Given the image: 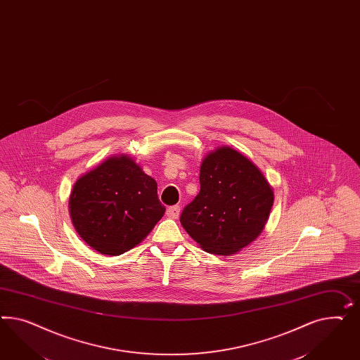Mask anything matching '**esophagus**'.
Instances as JSON below:
<instances>
[{"mask_svg": "<svg viewBox=\"0 0 360 360\" xmlns=\"http://www.w3.org/2000/svg\"><path fill=\"white\" fill-rule=\"evenodd\" d=\"M167 216H168V218H171V219L179 218V216H180V206H169L167 209Z\"/></svg>", "mask_w": 360, "mask_h": 360, "instance_id": "esophagus-1", "label": "esophagus"}]
</instances>
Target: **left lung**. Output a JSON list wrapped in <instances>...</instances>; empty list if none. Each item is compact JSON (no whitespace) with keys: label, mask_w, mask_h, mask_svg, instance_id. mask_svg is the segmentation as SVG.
<instances>
[{"label":"left lung","mask_w":360,"mask_h":360,"mask_svg":"<svg viewBox=\"0 0 360 360\" xmlns=\"http://www.w3.org/2000/svg\"><path fill=\"white\" fill-rule=\"evenodd\" d=\"M274 198L272 186L247 156L218 147L204 158L200 192L180 222L206 252L233 255L260 236Z\"/></svg>","instance_id":"8db88e82"}]
</instances>
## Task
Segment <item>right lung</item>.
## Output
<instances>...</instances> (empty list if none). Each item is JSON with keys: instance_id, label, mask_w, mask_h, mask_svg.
Returning <instances> with one entry per match:
<instances>
[{"instance_id": "add662e5", "label": "right lung", "mask_w": 360, "mask_h": 360, "mask_svg": "<svg viewBox=\"0 0 360 360\" xmlns=\"http://www.w3.org/2000/svg\"><path fill=\"white\" fill-rule=\"evenodd\" d=\"M158 184L129 155L108 158L84 174L70 195V216L82 240L118 257L139 245L165 216Z\"/></svg>"}]
</instances>
